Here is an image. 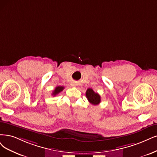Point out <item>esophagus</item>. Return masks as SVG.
<instances>
[{
	"label": "esophagus",
	"mask_w": 157,
	"mask_h": 157,
	"mask_svg": "<svg viewBox=\"0 0 157 157\" xmlns=\"http://www.w3.org/2000/svg\"><path fill=\"white\" fill-rule=\"evenodd\" d=\"M71 86H75V83L74 82H72V83H71Z\"/></svg>",
	"instance_id": "34e87169"
}]
</instances>
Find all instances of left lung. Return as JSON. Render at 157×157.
I'll use <instances>...</instances> for the list:
<instances>
[{"instance_id": "obj_1", "label": "left lung", "mask_w": 157, "mask_h": 157, "mask_svg": "<svg viewBox=\"0 0 157 157\" xmlns=\"http://www.w3.org/2000/svg\"><path fill=\"white\" fill-rule=\"evenodd\" d=\"M86 97L87 98L88 101L92 104V105H98L101 102V97L98 93L89 88L86 91Z\"/></svg>"}]
</instances>
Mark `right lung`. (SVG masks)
Here are the masks:
<instances>
[{
    "instance_id": "add662e5",
    "label": "right lung",
    "mask_w": 157,
    "mask_h": 157,
    "mask_svg": "<svg viewBox=\"0 0 157 157\" xmlns=\"http://www.w3.org/2000/svg\"><path fill=\"white\" fill-rule=\"evenodd\" d=\"M64 89V86H57L56 87L55 90L53 91V92H52V96H56L57 94H58L59 93V92H61Z\"/></svg>"
}]
</instances>
